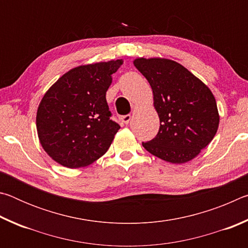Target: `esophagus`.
I'll return each mask as SVG.
<instances>
[{
    "label": "esophagus",
    "mask_w": 248,
    "mask_h": 248,
    "mask_svg": "<svg viewBox=\"0 0 248 248\" xmlns=\"http://www.w3.org/2000/svg\"><path fill=\"white\" fill-rule=\"evenodd\" d=\"M120 120L123 121L124 124H128L130 123V120H131V115H125V116H121L120 117Z\"/></svg>",
    "instance_id": "34e87169"
}]
</instances>
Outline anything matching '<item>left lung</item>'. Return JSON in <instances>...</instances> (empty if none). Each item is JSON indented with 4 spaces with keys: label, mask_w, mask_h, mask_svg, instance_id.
I'll return each instance as SVG.
<instances>
[{
    "label": "left lung",
    "mask_w": 248,
    "mask_h": 248,
    "mask_svg": "<svg viewBox=\"0 0 248 248\" xmlns=\"http://www.w3.org/2000/svg\"><path fill=\"white\" fill-rule=\"evenodd\" d=\"M133 64L150 83L161 124L156 137L142 145L154 156L173 164L191 161L212 141L219 127L212 92L170 59L138 58Z\"/></svg>",
    "instance_id": "obj_1"
}]
</instances>
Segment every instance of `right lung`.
<instances>
[{
  "instance_id": "obj_1",
  "label": "right lung",
  "mask_w": 248,
  "mask_h": 248,
  "mask_svg": "<svg viewBox=\"0 0 248 248\" xmlns=\"http://www.w3.org/2000/svg\"><path fill=\"white\" fill-rule=\"evenodd\" d=\"M123 59L71 69L46 92L37 109V133L50 157L79 169L107 152L120 125L110 119L106 92Z\"/></svg>"
}]
</instances>
